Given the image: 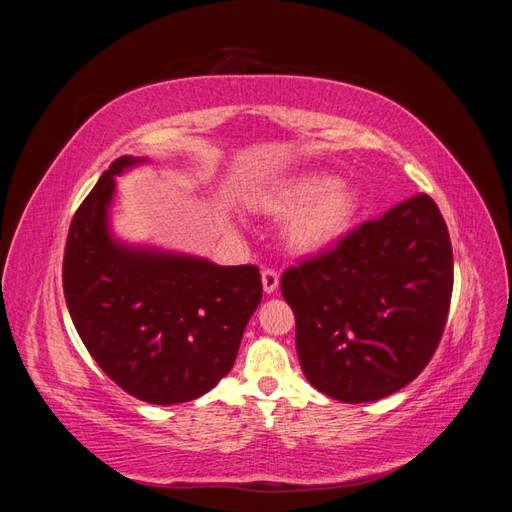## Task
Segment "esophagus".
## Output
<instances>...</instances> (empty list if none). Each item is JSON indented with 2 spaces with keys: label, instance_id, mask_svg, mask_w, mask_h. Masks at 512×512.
<instances>
[{
  "label": "esophagus",
  "instance_id": "34e87169",
  "mask_svg": "<svg viewBox=\"0 0 512 512\" xmlns=\"http://www.w3.org/2000/svg\"><path fill=\"white\" fill-rule=\"evenodd\" d=\"M277 286H280V273L269 267L262 269V288H265V292L271 294L277 290Z\"/></svg>",
  "mask_w": 512,
  "mask_h": 512
}]
</instances>
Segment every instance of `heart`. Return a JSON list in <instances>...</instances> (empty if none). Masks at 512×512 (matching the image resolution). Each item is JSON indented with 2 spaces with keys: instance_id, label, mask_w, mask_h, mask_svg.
<instances>
[{
  "instance_id": "1",
  "label": "heart",
  "mask_w": 512,
  "mask_h": 512,
  "mask_svg": "<svg viewBox=\"0 0 512 512\" xmlns=\"http://www.w3.org/2000/svg\"><path fill=\"white\" fill-rule=\"evenodd\" d=\"M273 215H292L288 243L299 252H320L342 239L359 213V196L348 185L324 173L292 177L271 200Z\"/></svg>"
}]
</instances>
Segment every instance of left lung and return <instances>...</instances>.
<instances>
[{
  "label": "left lung",
  "instance_id": "left-lung-1",
  "mask_svg": "<svg viewBox=\"0 0 512 512\" xmlns=\"http://www.w3.org/2000/svg\"><path fill=\"white\" fill-rule=\"evenodd\" d=\"M299 363L324 395L365 404L410 384L436 352L453 294L438 205L416 194L282 273Z\"/></svg>",
  "mask_w": 512,
  "mask_h": 512
}]
</instances>
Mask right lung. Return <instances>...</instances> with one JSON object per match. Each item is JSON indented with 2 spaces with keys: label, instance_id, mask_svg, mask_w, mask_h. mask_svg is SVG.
<instances>
[{
  "label": "right lung",
  "instance_id": "add662e5",
  "mask_svg": "<svg viewBox=\"0 0 512 512\" xmlns=\"http://www.w3.org/2000/svg\"><path fill=\"white\" fill-rule=\"evenodd\" d=\"M136 162L117 158L76 209L64 294L76 331L108 378L147 404H183L235 365L262 299L260 271L113 243L106 228L113 179Z\"/></svg>",
  "mask_w": 512,
  "mask_h": 512
}]
</instances>
